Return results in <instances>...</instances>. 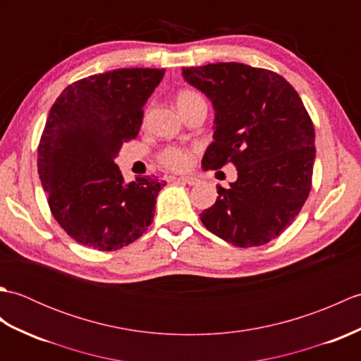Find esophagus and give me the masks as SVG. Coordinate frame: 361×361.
Segmentation results:
<instances>
[{"label": "esophagus", "mask_w": 361, "mask_h": 361, "mask_svg": "<svg viewBox=\"0 0 361 361\" xmlns=\"http://www.w3.org/2000/svg\"><path fill=\"white\" fill-rule=\"evenodd\" d=\"M176 181H180V183H183V185H189V186H195V185H198V180L197 176H190V175H186V176H178V178H175Z\"/></svg>", "instance_id": "34e87169"}]
</instances>
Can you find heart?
Instances as JSON below:
<instances>
[{
  "label": "heart",
  "mask_w": 361,
  "mask_h": 361,
  "mask_svg": "<svg viewBox=\"0 0 361 361\" xmlns=\"http://www.w3.org/2000/svg\"><path fill=\"white\" fill-rule=\"evenodd\" d=\"M198 99H203L200 94L195 93L192 90H183L176 96V104L178 106L188 105ZM159 163L163 164L166 169H171V171H185L192 163V152L185 147H166L163 152L159 153Z\"/></svg>",
  "instance_id": "obj_1"
}]
</instances>
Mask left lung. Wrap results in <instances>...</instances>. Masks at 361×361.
Returning a JSON list of instances; mask_svg holds the SVG:
<instances>
[{
  "label": "left lung",
  "mask_w": 361,
  "mask_h": 361,
  "mask_svg": "<svg viewBox=\"0 0 361 361\" xmlns=\"http://www.w3.org/2000/svg\"><path fill=\"white\" fill-rule=\"evenodd\" d=\"M185 79L208 96L214 141L204 171L237 169L231 188L200 214L212 234L234 247H260L281 235L301 212L312 189L315 128L296 90L264 68L209 63L183 68Z\"/></svg>",
  "instance_id": "1"
}]
</instances>
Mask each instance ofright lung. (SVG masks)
Returning a JSON list of instances; mask_svg holds the SVG:
<instances>
[{
	"label": "right lung",
	"mask_w": 361,
	"mask_h": 361,
	"mask_svg": "<svg viewBox=\"0 0 361 361\" xmlns=\"http://www.w3.org/2000/svg\"><path fill=\"white\" fill-rule=\"evenodd\" d=\"M166 70L122 68L68 85L51 106L38 144V175L54 219L99 251L127 247L147 231L166 181L124 183L114 164L140 132L145 101Z\"/></svg>",
	"instance_id": "right-lung-1"
}]
</instances>
